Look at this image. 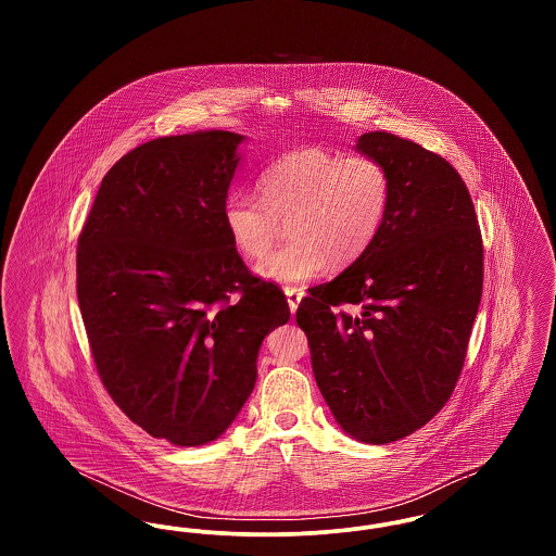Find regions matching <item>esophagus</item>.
<instances>
[{
	"instance_id": "34e87169",
	"label": "esophagus",
	"mask_w": 556,
	"mask_h": 556,
	"mask_svg": "<svg viewBox=\"0 0 556 556\" xmlns=\"http://www.w3.org/2000/svg\"><path fill=\"white\" fill-rule=\"evenodd\" d=\"M286 295H288V304H290L291 315H295L298 304H300V300L304 298V291L298 290V288H286Z\"/></svg>"
}]
</instances>
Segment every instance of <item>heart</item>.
Instances as JSON below:
<instances>
[{
    "label": "heart",
    "instance_id": "heart-1",
    "mask_svg": "<svg viewBox=\"0 0 556 556\" xmlns=\"http://www.w3.org/2000/svg\"><path fill=\"white\" fill-rule=\"evenodd\" d=\"M258 186L263 198L248 191L225 198L223 227L241 256L261 258L288 220L290 243L256 266L261 277L281 286L313 281L331 261L356 263L379 238L392 206V175L381 160L317 146L273 160Z\"/></svg>",
    "mask_w": 556,
    "mask_h": 556
}]
</instances>
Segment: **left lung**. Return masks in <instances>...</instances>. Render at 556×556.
I'll return each mask as SVG.
<instances>
[{"instance_id": "1", "label": "left lung", "mask_w": 556, "mask_h": 556, "mask_svg": "<svg viewBox=\"0 0 556 556\" xmlns=\"http://www.w3.org/2000/svg\"><path fill=\"white\" fill-rule=\"evenodd\" d=\"M356 150L392 175L386 225L342 275L308 290L295 320L336 421L358 442L390 444L452 396L481 300L483 243L448 160L386 131L361 135ZM340 305L359 313L336 314Z\"/></svg>"}]
</instances>
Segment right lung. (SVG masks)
Returning a JSON list of instances; mask_svg holds the SVG:
<instances>
[{
	"label": "right lung",
	"instance_id": "add662e5",
	"mask_svg": "<svg viewBox=\"0 0 556 556\" xmlns=\"http://www.w3.org/2000/svg\"><path fill=\"white\" fill-rule=\"evenodd\" d=\"M243 137H159L118 160L77 245V298L116 406L175 446L216 440L252 394L266 336L290 320L223 227Z\"/></svg>",
	"mask_w": 556,
	"mask_h": 556
}]
</instances>
